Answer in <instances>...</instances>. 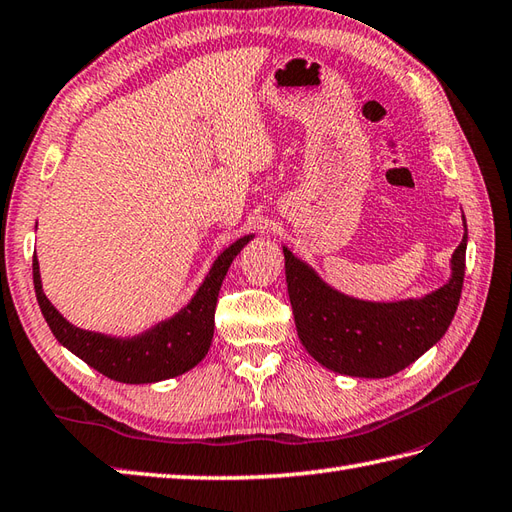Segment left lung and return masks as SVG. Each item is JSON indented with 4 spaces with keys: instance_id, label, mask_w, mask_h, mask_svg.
Segmentation results:
<instances>
[{
    "instance_id": "left-lung-1",
    "label": "left lung",
    "mask_w": 512,
    "mask_h": 512,
    "mask_svg": "<svg viewBox=\"0 0 512 512\" xmlns=\"http://www.w3.org/2000/svg\"><path fill=\"white\" fill-rule=\"evenodd\" d=\"M282 252L295 328L309 355L348 377L383 379L410 366L445 335L462 293L467 234L453 252V276L445 287L420 300L388 304L333 291L287 247Z\"/></svg>"
}]
</instances>
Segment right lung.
I'll return each mask as SVG.
<instances>
[{"label": "right lung", "mask_w": 512, "mask_h": 512, "mask_svg": "<svg viewBox=\"0 0 512 512\" xmlns=\"http://www.w3.org/2000/svg\"><path fill=\"white\" fill-rule=\"evenodd\" d=\"M249 236L238 238L214 260L208 278L203 280L195 298L175 317L153 326L138 337L116 339L92 331L76 328L54 309L41 289L39 260L32 256V280L37 291V302L48 322L50 331L59 342L81 357L105 377L120 383H155L195 368L208 355L214 335V309L221 282L230 269L232 260L241 252Z\"/></svg>", "instance_id": "1"}]
</instances>
